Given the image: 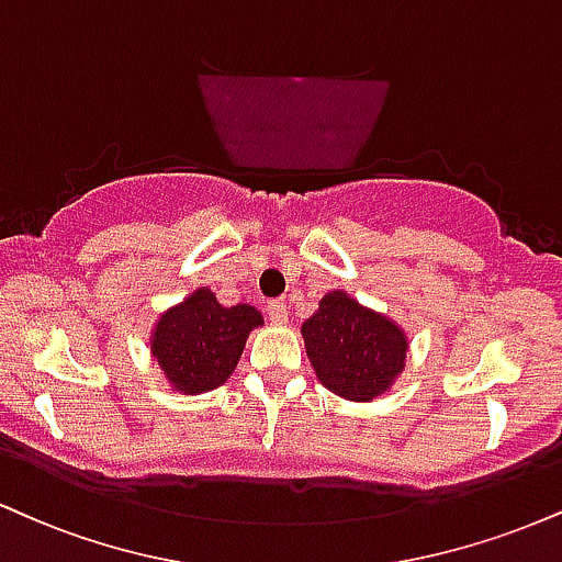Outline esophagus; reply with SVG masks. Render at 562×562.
<instances>
[{
    "label": "esophagus",
    "instance_id": "34e87169",
    "mask_svg": "<svg viewBox=\"0 0 562 562\" xmlns=\"http://www.w3.org/2000/svg\"><path fill=\"white\" fill-rule=\"evenodd\" d=\"M267 311H269V319L274 324H288V306L282 301H272L267 306Z\"/></svg>",
    "mask_w": 562,
    "mask_h": 562
}]
</instances>
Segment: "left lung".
<instances>
[{
	"mask_svg": "<svg viewBox=\"0 0 562 562\" xmlns=\"http://www.w3.org/2000/svg\"><path fill=\"white\" fill-rule=\"evenodd\" d=\"M301 335L316 380L353 403H371L390 392L408 358V335L401 324L346 290H329L303 322Z\"/></svg>",
	"mask_w": 562,
	"mask_h": 562,
	"instance_id": "obj_1",
	"label": "left lung"
}]
</instances>
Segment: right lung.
<instances>
[{
	"mask_svg": "<svg viewBox=\"0 0 562 562\" xmlns=\"http://www.w3.org/2000/svg\"><path fill=\"white\" fill-rule=\"evenodd\" d=\"M261 324V311L248 303L227 308L209 288H195L157 316L148 353L175 392L201 395L233 376L248 335Z\"/></svg>",
	"mask_w": 562,
	"mask_h": 562,
	"instance_id": "1",
	"label": "right lung"
}]
</instances>
